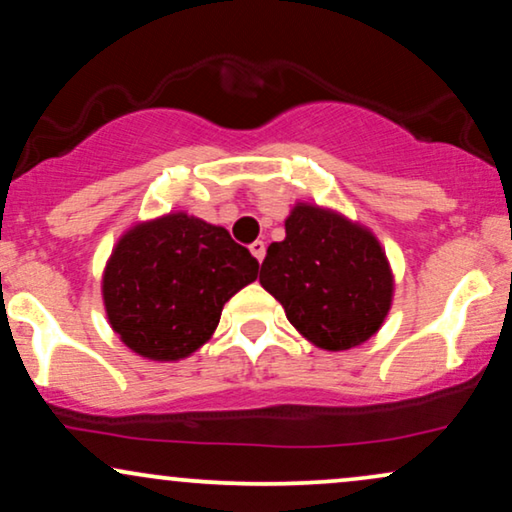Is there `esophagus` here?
<instances>
[{"instance_id":"obj_1","label":"esophagus","mask_w":512,"mask_h":512,"mask_svg":"<svg viewBox=\"0 0 512 512\" xmlns=\"http://www.w3.org/2000/svg\"><path fill=\"white\" fill-rule=\"evenodd\" d=\"M250 252H252V255H255L257 262H262L264 255H267V245H264L262 240H255V243L250 245Z\"/></svg>"}]
</instances>
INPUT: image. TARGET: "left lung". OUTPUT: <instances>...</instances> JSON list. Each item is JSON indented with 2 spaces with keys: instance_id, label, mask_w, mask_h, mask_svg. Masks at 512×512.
Listing matches in <instances>:
<instances>
[{
  "instance_id": "1",
  "label": "left lung",
  "mask_w": 512,
  "mask_h": 512,
  "mask_svg": "<svg viewBox=\"0 0 512 512\" xmlns=\"http://www.w3.org/2000/svg\"><path fill=\"white\" fill-rule=\"evenodd\" d=\"M260 283L307 341L334 353L377 334L393 300V274L377 236L307 202L288 214L286 238L267 248Z\"/></svg>"
}]
</instances>
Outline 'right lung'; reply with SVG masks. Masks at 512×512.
<instances>
[{
	"mask_svg": "<svg viewBox=\"0 0 512 512\" xmlns=\"http://www.w3.org/2000/svg\"><path fill=\"white\" fill-rule=\"evenodd\" d=\"M257 269L226 229L171 212L131 226L114 245L102 274L104 310L133 353L174 362L205 346Z\"/></svg>",
	"mask_w": 512,
	"mask_h": 512,
	"instance_id": "right-lung-1",
	"label": "right lung"
}]
</instances>
